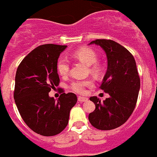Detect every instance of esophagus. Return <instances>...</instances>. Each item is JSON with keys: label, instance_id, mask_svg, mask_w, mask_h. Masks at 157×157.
<instances>
[{"label": "esophagus", "instance_id": "34e87169", "mask_svg": "<svg viewBox=\"0 0 157 157\" xmlns=\"http://www.w3.org/2000/svg\"><path fill=\"white\" fill-rule=\"evenodd\" d=\"M88 100L87 98H85V97H81L79 96L78 97V101L80 102H82V101H86Z\"/></svg>", "mask_w": 157, "mask_h": 157}]
</instances>
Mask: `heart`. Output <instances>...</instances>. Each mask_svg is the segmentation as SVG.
<instances>
[{
    "label": "heart",
    "mask_w": 157,
    "mask_h": 157,
    "mask_svg": "<svg viewBox=\"0 0 157 157\" xmlns=\"http://www.w3.org/2000/svg\"><path fill=\"white\" fill-rule=\"evenodd\" d=\"M72 56L81 60L90 65V71L94 74H99L101 71V66L100 63H97V54L91 48H82L76 50L72 53ZM70 63L66 58H60L57 62V72L61 76H66L69 72ZM94 85V81L92 79H84V80H76L72 81L70 88L76 94H83L86 92V88L91 87Z\"/></svg>",
    "instance_id": "heart-1"
}]
</instances>
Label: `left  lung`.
Here are the masks:
<instances>
[{
    "label": "left lung",
    "instance_id": "1",
    "mask_svg": "<svg viewBox=\"0 0 157 157\" xmlns=\"http://www.w3.org/2000/svg\"><path fill=\"white\" fill-rule=\"evenodd\" d=\"M94 43L100 46L107 57V71L100 88L109 97L103 102L98 97L90 98L96 108L89 114V120L97 129H115L126 123L134 111L140 79L134 56L124 47L110 39H96L90 44Z\"/></svg>",
    "mask_w": 157,
    "mask_h": 157
}]
</instances>
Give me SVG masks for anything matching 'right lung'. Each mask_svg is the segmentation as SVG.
I'll use <instances>...</instances> for the list:
<instances>
[{
	"label": "right lung",
	"instance_id": "right-lung-1",
	"mask_svg": "<svg viewBox=\"0 0 157 157\" xmlns=\"http://www.w3.org/2000/svg\"><path fill=\"white\" fill-rule=\"evenodd\" d=\"M66 47L52 43L39 46L17 69L13 93L17 107L25 124L43 136H56L64 130L70 110L77 101L72 93H63L57 101L48 94L59 84L56 64Z\"/></svg>",
	"mask_w": 157,
	"mask_h": 157
}]
</instances>
